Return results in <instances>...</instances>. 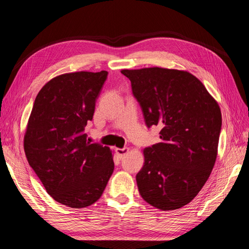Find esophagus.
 <instances>
[{"label":"esophagus","mask_w":249,"mask_h":249,"mask_svg":"<svg viewBox=\"0 0 249 249\" xmlns=\"http://www.w3.org/2000/svg\"><path fill=\"white\" fill-rule=\"evenodd\" d=\"M116 154H117V156L119 157V158H123L124 156H125L127 153L130 152V148H127V147H124V148H116Z\"/></svg>","instance_id":"obj_1"}]
</instances>
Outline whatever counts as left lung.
<instances>
[{
    "label": "left lung",
    "instance_id": "left-lung-1",
    "mask_svg": "<svg viewBox=\"0 0 249 249\" xmlns=\"http://www.w3.org/2000/svg\"><path fill=\"white\" fill-rule=\"evenodd\" d=\"M147 127L160 125L159 143L143 149L139 193L163 211L189 203L209 178L221 131L219 105L202 83L185 71L148 67L123 70Z\"/></svg>",
    "mask_w": 249,
    "mask_h": 249
}]
</instances>
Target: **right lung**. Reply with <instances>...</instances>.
Returning <instances> with one entry per match:
<instances>
[{"instance_id":"obj_1","label":"right lung","mask_w":249,"mask_h":249,"mask_svg":"<svg viewBox=\"0 0 249 249\" xmlns=\"http://www.w3.org/2000/svg\"><path fill=\"white\" fill-rule=\"evenodd\" d=\"M108 71L53 78L37 94L24 137L30 166L56 201L74 209L99 199L114 170L111 149L87 141L95 103Z\"/></svg>"}]
</instances>
